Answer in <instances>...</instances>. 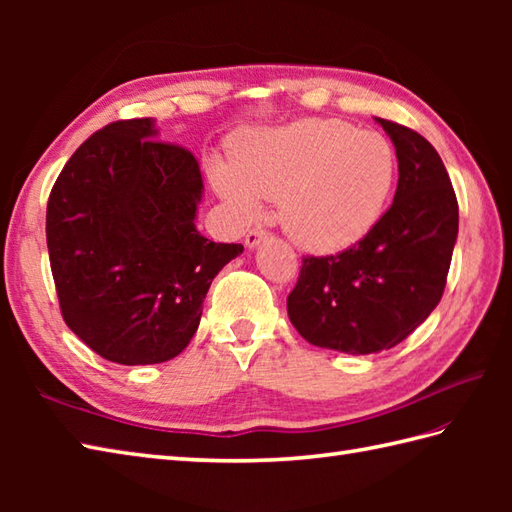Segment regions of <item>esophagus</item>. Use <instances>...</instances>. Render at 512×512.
<instances>
[{
  "mask_svg": "<svg viewBox=\"0 0 512 512\" xmlns=\"http://www.w3.org/2000/svg\"><path fill=\"white\" fill-rule=\"evenodd\" d=\"M266 235H268V233L264 231V228H253V231H248V235H246V239H244V242H246V248H250V250L257 248L259 244L264 242Z\"/></svg>",
  "mask_w": 512,
  "mask_h": 512,
  "instance_id": "1",
  "label": "esophagus"
}]
</instances>
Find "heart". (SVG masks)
Instances as JSON below:
<instances>
[{
	"label": "heart",
	"instance_id": "heart-1",
	"mask_svg": "<svg viewBox=\"0 0 512 512\" xmlns=\"http://www.w3.org/2000/svg\"><path fill=\"white\" fill-rule=\"evenodd\" d=\"M396 171V151L383 134L336 118H301L239 134L231 165L215 162L211 178L239 217H255L262 198L275 200L292 242L339 253L380 220Z\"/></svg>",
	"mask_w": 512,
	"mask_h": 512
}]
</instances>
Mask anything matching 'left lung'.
<instances>
[{
	"instance_id": "8db88e82",
	"label": "left lung",
	"mask_w": 512,
	"mask_h": 512,
	"mask_svg": "<svg viewBox=\"0 0 512 512\" xmlns=\"http://www.w3.org/2000/svg\"><path fill=\"white\" fill-rule=\"evenodd\" d=\"M376 123L396 147L394 202L352 248L303 259L288 295L303 339L345 354L389 350L436 310L458 239V200L438 151L409 127Z\"/></svg>"
}]
</instances>
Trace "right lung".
Returning a JSON list of instances; mask_svg holds the SVG:
<instances>
[{"instance_id": "obj_1", "label": "right lung", "mask_w": 512, "mask_h": 512, "mask_svg": "<svg viewBox=\"0 0 512 512\" xmlns=\"http://www.w3.org/2000/svg\"><path fill=\"white\" fill-rule=\"evenodd\" d=\"M198 160L160 143L154 118L116 121L90 136L54 182L46 239L63 321L118 365L178 356L202 303L242 244L195 228Z\"/></svg>"}]
</instances>
